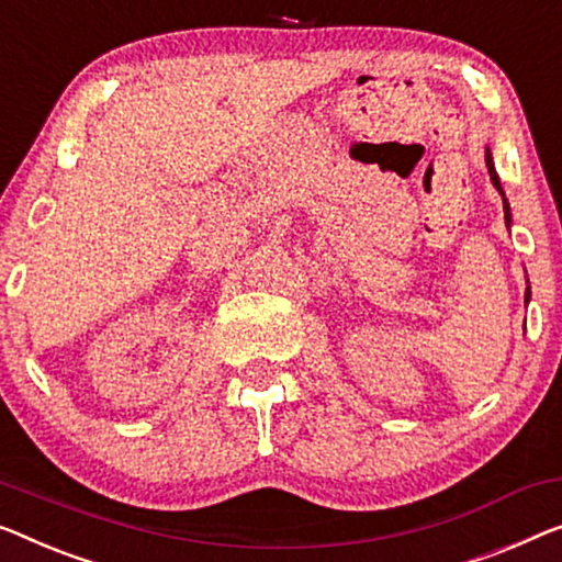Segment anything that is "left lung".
<instances>
[{
    "mask_svg": "<svg viewBox=\"0 0 562 562\" xmlns=\"http://www.w3.org/2000/svg\"><path fill=\"white\" fill-rule=\"evenodd\" d=\"M484 161H487V171H490V179H492V183H495L497 191L502 194V201H505V216L509 220V206H507L505 191H502V183H499V176H497V171H495V164H492V154H490V148H487V154H484Z\"/></svg>",
    "mask_w": 562,
    "mask_h": 562,
    "instance_id": "8db88e82",
    "label": "left lung"
}]
</instances>
